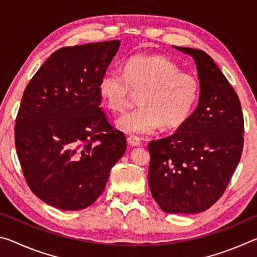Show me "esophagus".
Masks as SVG:
<instances>
[{
  "label": "esophagus",
  "instance_id": "34e87169",
  "mask_svg": "<svg viewBox=\"0 0 257 257\" xmlns=\"http://www.w3.org/2000/svg\"><path fill=\"white\" fill-rule=\"evenodd\" d=\"M127 141L132 146H139L142 144V139L138 136H135V135H130V136L127 138Z\"/></svg>",
  "mask_w": 257,
  "mask_h": 257
}]
</instances>
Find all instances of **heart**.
I'll list each match as a JSON object with an SVG mask.
<instances>
[{
  "label": "heart",
  "instance_id": "b5f03b06",
  "mask_svg": "<svg viewBox=\"0 0 257 257\" xmlns=\"http://www.w3.org/2000/svg\"><path fill=\"white\" fill-rule=\"evenodd\" d=\"M139 92L138 107L123 113L116 125L123 132L150 134L172 129L188 120L197 105L201 87L196 77L181 72L163 55H133L122 71L110 69L98 82L99 96L110 110L120 112Z\"/></svg>",
  "mask_w": 257,
  "mask_h": 257
}]
</instances>
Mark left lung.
<instances>
[{"mask_svg": "<svg viewBox=\"0 0 257 257\" xmlns=\"http://www.w3.org/2000/svg\"><path fill=\"white\" fill-rule=\"evenodd\" d=\"M193 56L198 106L177 132L149 144V186L167 213L203 212L224 193L240 161L243 116L232 86L204 51L175 46Z\"/></svg>", "mask_w": 257, "mask_h": 257, "instance_id": "1", "label": "left lung"}]
</instances>
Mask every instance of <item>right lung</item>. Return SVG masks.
<instances>
[{"label":"right lung","instance_id":"1","mask_svg":"<svg viewBox=\"0 0 257 257\" xmlns=\"http://www.w3.org/2000/svg\"><path fill=\"white\" fill-rule=\"evenodd\" d=\"M120 41L62 47L26 87L17 114V155L29 188L60 210L92 205L124 154L122 132L99 107L98 82Z\"/></svg>","mask_w":257,"mask_h":257}]
</instances>
